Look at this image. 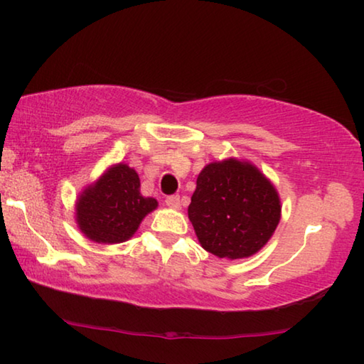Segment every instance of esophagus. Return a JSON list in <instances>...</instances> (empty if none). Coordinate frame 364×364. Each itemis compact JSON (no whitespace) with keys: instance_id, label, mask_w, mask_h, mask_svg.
I'll use <instances>...</instances> for the list:
<instances>
[{"instance_id":"esophagus-1","label":"esophagus","mask_w":364,"mask_h":364,"mask_svg":"<svg viewBox=\"0 0 364 364\" xmlns=\"http://www.w3.org/2000/svg\"><path fill=\"white\" fill-rule=\"evenodd\" d=\"M165 204H167L170 208H180L181 202H180V196H168L165 199Z\"/></svg>"}]
</instances>
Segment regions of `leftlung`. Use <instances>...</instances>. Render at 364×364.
I'll list each match as a JSON object with an SVG mask.
<instances>
[{"mask_svg": "<svg viewBox=\"0 0 364 364\" xmlns=\"http://www.w3.org/2000/svg\"><path fill=\"white\" fill-rule=\"evenodd\" d=\"M188 215L202 247L220 258H245L268 242L279 223L276 189L254 165L225 160L197 176Z\"/></svg>", "mask_w": 364, "mask_h": 364, "instance_id": "left-lung-1", "label": "left lung"}]
</instances>
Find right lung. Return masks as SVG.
<instances>
[{"label": "right lung", "mask_w": 364, "mask_h": 364, "mask_svg": "<svg viewBox=\"0 0 364 364\" xmlns=\"http://www.w3.org/2000/svg\"><path fill=\"white\" fill-rule=\"evenodd\" d=\"M139 176L128 165L110 168L80 196L77 223L91 241L115 244L130 239L157 200L139 193Z\"/></svg>", "instance_id": "1"}]
</instances>
